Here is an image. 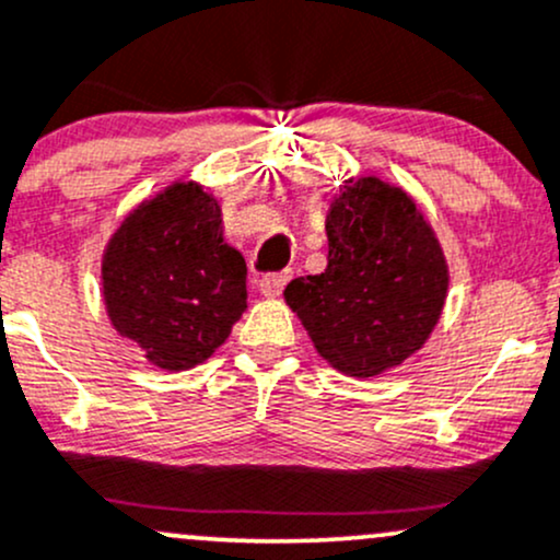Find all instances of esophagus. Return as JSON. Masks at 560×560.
I'll return each instance as SVG.
<instances>
[{"mask_svg": "<svg viewBox=\"0 0 560 560\" xmlns=\"http://www.w3.org/2000/svg\"><path fill=\"white\" fill-rule=\"evenodd\" d=\"M287 281H290V270H281V273H268L260 279V292L266 298H279L284 292Z\"/></svg>", "mask_w": 560, "mask_h": 560, "instance_id": "esophagus-1", "label": "esophagus"}]
</instances>
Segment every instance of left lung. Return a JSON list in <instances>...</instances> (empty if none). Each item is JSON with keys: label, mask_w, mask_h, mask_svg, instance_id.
<instances>
[{"label": "left lung", "mask_w": 560, "mask_h": 560, "mask_svg": "<svg viewBox=\"0 0 560 560\" xmlns=\"http://www.w3.org/2000/svg\"><path fill=\"white\" fill-rule=\"evenodd\" d=\"M327 238V270L290 281L284 300L335 370L374 377L417 353L439 324L444 252L407 190L380 177L346 183Z\"/></svg>", "instance_id": "8db88e82"}]
</instances>
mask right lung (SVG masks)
<instances>
[{"label": "right lung", "mask_w": 560, "mask_h": 560, "mask_svg": "<svg viewBox=\"0 0 560 560\" xmlns=\"http://www.w3.org/2000/svg\"><path fill=\"white\" fill-rule=\"evenodd\" d=\"M103 303L159 370L201 364L247 311V262L223 242L220 205L199 183L143 201L103 252Z\"/></svg>", "instance_id": "1"}]
</instances>
